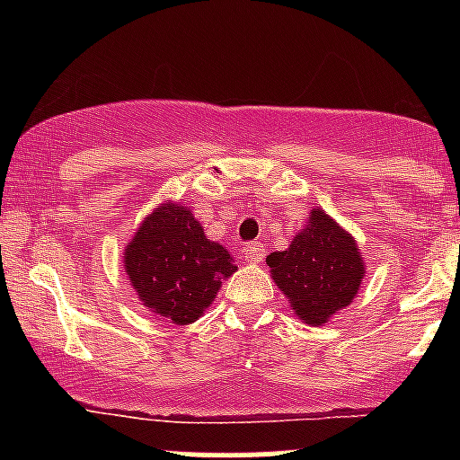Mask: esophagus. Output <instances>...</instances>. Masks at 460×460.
I'll return each instance as SVG.
<instances>
[{
    "mask_svg": "<svg viewBox=\"0 0 460 460\" xmlns=\"http://www.w3.org/2000/svg\"><path fill=\"white\" fill-rule=\"evenodd\" d=\"M264 258V249L260 243H247L244 244V260L252 264H258Z\"/></svg>",
    "mask_w": 460,
    "mask_h": 460,
    "instance_id": "34e87169",
    "label": "esophagus"
}]
</instances>
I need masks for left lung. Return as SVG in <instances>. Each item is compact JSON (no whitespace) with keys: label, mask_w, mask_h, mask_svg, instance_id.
<instances>
[{"label":"left lung","mask_w":460,"mask_h":460,"mask_svg":"<svg viewBox=\"0 0 460 460\" xmlns=\"http://www.w3.org/2000/svg\"><path fill=\"white\" fill-rule=\"evenodd\" d=\"M267 264L296 316L312 327L324 324L351 305L365 278L354 235L323 208H312L307 225L291 240L289 249L273 252Z\"/></svg>","instance_id":"8db88e82"}]
</instances>
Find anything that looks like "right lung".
I'll return each mask as SVG.
<instances>
[{"instance_id": "1", "label": "right lung", "mask_w": 460, "mask_h": 460, "mask_svg": "<svg viewBox=\"0 0 460 460\" xmlns=\"http://www.w3.org/2000/svg\"><path fill=\"white\" fill-rule=\"evenodd\" d=\"M124 269L148 312L189 324L202 316L222 280L238 267L222 244L204 235L191 208L164 202L144 217L127 244Z\"/></svg>"}]
</instances>
